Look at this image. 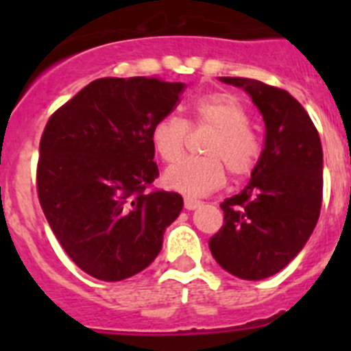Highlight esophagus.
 I'll return each mask as SVG.
<instances>
[{
  "instance_id": "1",
  "label": "esophagus",
  "mask_w": 351,
  "mask_h": 351,
  "mask_svg": "<svg viewBox=\"0 0 351 351\" xmlns=\"http://www.w3.org/2000/svg\"><path fill=\"white\" fill-rule=\"evenodd\" d=\"M200 206H202V202H200V200H195V198H184V207L188 210H193Z\"/></svg>"
}]
</instances>
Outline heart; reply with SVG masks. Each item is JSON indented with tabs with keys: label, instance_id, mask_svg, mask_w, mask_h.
I'll list each match as a JSON object with an SVG mask.
<instances>
[{
	"label": "heart",
	"instance_id": "heart-1",
	"mask_svg": "<svg viewBox=\"0 0 351 351\" xmlns=\"http://www.w3.org/2000/svg\"><path fill=\"white\" fill-rule=\"evenodd\" d=\"M195 128L213 130L204 145L206 158H188L165 172L170 190L190 197H202L225 184L226 170L234 179L253 172L260 158V142L251 132L250 117L243 104L226 93L207 95L197 100ZM190 135L188 121L176 114L158 119L151 128V144L167 163L182 158Z\"/></svg>",
	"mask_w": 351,
	"mask_h": 351
}]
</instances>
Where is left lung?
<instances>
[{
  "instance_id": "1",
  "label": "left lung",
  "mask_w": 351,
  "mask_h": 351,
  "mask_svg": "<svg viewBox=\"0 0 351 351\" xmlns=\"http://www.w3.org/2000/svg\"><path fill=\"white\" fill-rule=\"evenodd\" d=\"M219 80L251 96L265 123V145L246 188L219 204L225 223L209 247L226 272L247 281L265 280L299 255L320 218V135L285 89L243 77Z\"/></svg>"
}]
</instances>
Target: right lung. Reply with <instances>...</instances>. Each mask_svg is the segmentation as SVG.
Segmentation results:
<instances>
[{
  "label": "right lung",
  "mask_w": 351,
  "mask_h": 351,
  "mask_svg": "<svg viewBox=\"0 0 351 351\" xmlns=\"http://www.w3.org/2000/svg\"><path fill=\"white\" fill-rule=\"evenodd\" d=\"M184 88L156 77H105L49 117L36 167L40 206L66 255L96 280L144 271L181 213V195L147 188L160 176L151 128Z\"/></svg>",
  "instance_id": "obj_1"
}]
</instances>
